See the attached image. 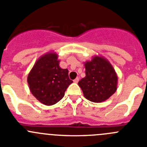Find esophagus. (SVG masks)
Here are the masks:
<instances>
[{
	"label": "esophagus",
	"instance_id": "obj_1",
	"mask_svg": "<svg viewBox=\"0 0 147 147\" xmlns=\"http://www.w3.org/2000/svg\"><path fill=\"white\" fill-rule=\"evenodd\" d=\"M74 81V83H78V81H79V78H76L75 79V80H73Z\"/></svg>",
	"mask_w": 147,
	"mask_h": 147
}]
</instances>
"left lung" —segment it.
I'll list each match as a JSON object with an SVG mask.
<instances>
[{"label":"left lung","mask_w":147,"mask_h":147,"mask_svg":"<svg viewBox=\"0 0 147 147\" xmlns=\"http://www.w3.org/2000/svg\"><path fill=\"white\" fill-rule=\"evenodd\" d=\"M86 77L78 82L85 98L93 102L106 101L117 90V75L109 61L95 56L84 63Z\"/></svg>","instance_id":"obj_1"}]
</instances>
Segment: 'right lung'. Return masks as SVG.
Segmentation results:
<instances>
[{"mask_svg":"<svg viewBox=\"0 0 147 147\" xmlns=\"http://www.w3.org/2000/svg\"><path fill=\"white\" fill-rule=\"evenodd\" d=\"M58 55L49 52L40 57L27 76V83L32 95L47 106L57 104L64 97L68 86L73 83L68 69L59 67Z\"/></svg>","mask_w":147,"mask_h":147,"instance_id":"add662e5","label":"right lung"}]
</instances>
